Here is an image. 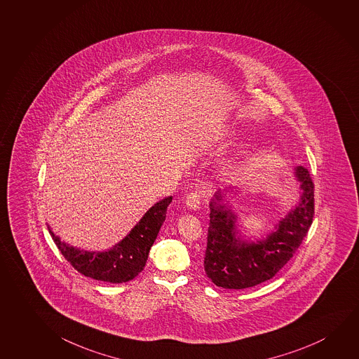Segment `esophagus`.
<instances>
[{"instance_id": "1", "label": "esophagus", "mask_w": 359, "mask_h": 359, "mask_svg": "<svg viewBox=\"0 0 359 359\" xmlns=\"http://www.w3.org/2000/svg\"><path fill=\"white\" fill-rule=\"evenodd\" d=\"M185 204H187L189 209L199 210L200 205H201L199 194L196 193V191L189 194L188 196H187V200H185Z\"/></svg>"}]
</instances>
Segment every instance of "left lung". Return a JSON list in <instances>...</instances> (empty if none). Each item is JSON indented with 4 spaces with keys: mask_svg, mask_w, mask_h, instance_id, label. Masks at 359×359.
Segmentation results:
<instances>
[{
    "mask_svg": "<svg viewBox=\"0 0 359 359\" xmlns=\"http://www.w3.org/2000/svg\"><path fill=\"white\" fill-rule=\"evenodd\" d=\"M299 204L280 221L275 231L256 243L243 241L236 231V216L221 205V194L210 203L204 269L216 286L241 290L269 281L286 265L302 245L315 215V184L309 169L298 166Z\"/></svg>",
    "mask_w": 359,
    "mask_h": 359,
    "instance_id": "8db88e82",
    "label": "left lung"
}]
</instances>
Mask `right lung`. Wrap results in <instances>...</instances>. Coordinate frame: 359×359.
I'll use <instances>...</instances> for the list:
<instances>
[{
    "label": "right lung",
    "mask_w": 359,
    "mask_h": 359,
    "mask_svg": "<svg viewBox=\"0 0 359 359\" xmlns=\"http://www.w3.org/2000/svg\"><path fill=\"white\" fill-rule=\"evenodd\" d=\"M171 196L150 208L127 238L104 252H88L62 243L53 232L50 233L65 259L86 277L98 281L123 283L133 280L143 271L150 248L165 221L166 209Z\"/></svg>",
    "instance_id": "obj_1"
}]
</instances>
